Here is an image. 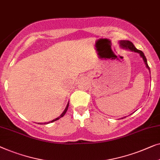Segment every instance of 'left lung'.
I'll return each mask as SVG.
<instances>
[{
  "label": "left lung",
  "mask_w": 160,
  "mask_h": 160,
  "mask_svg": "<svg viewBox=\"0 0 160 160\" xmlns=\"http://www.w3.org/2000/svg\"><path fill=\"white\" fill-rule=\"evenodd\" d=\"M119 43H120V46L123 49H126V50H129L130 51H133V52L139 53L141 56V57L143 58V62H144V64H146V67H147V68L148 69V71H149L150 72V68L147 64V58H146L144 53H143L142 51L138 50V49H137L136 47L134 46V45L132 44V42L129 41V40H120V41H119ZM125 118H126V117H125Z\"/></svg>",
  "instance_id": "obj_1"
}]
</instances>
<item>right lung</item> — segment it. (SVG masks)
I'll return each instance as SVG.
<instances>
[{"mask_svg":"<svg viewBox=\"0 0 160 160\" xmlns=\"http://www.w3.org/2000/svg\"><path fill=\"white\" fill-rule=\"evenodd\" d=\"M68 107H69V102H68V103H67V107H66V108H65V109L64 110V112H62V114H61V115L59 116V117H58V118H57L56 119H54V120H51V121H49V122H42V123H38V124H40V125H46V124H48V123H51V122H54V121H57V120H58V119H60L61 118H62L63 116L65 114V113H66L67 112V109H68Z\"/></svg>","mask_w":160,"mask_h":160,"instance_id":"1","label":"right lung"}]
</instances>
